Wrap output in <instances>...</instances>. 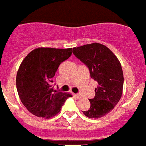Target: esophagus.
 <instances>
[{
	"mask_svg": "<svg viewBox=\"0 0 146 146\" xmlns=\"http://www.w3.org/2000/svg\"><path fill=\"white\" fill-rule=\"evenodd\" d=\"M74 96H75V97L77 98V99H80V98H81L80 94H75Z\"/></svg>",
	"mask_w": 146,
	"mask_h": 146,
	"instance_id": "34e87169",
	"label": "esophagus"
}]
</instances>
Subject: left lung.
<instances>
[{
    "instance_id": "left-lung-1",
    "label": "left lung",
    "mask_w": 146,
    "mask_h": 146,
    "mask_svg": "<svg viewBox=\"0 0 146 146\" xmlns=\"http://www.w3.org/2000/svg\"><path fill=\"white\" fill-rule=\"evenodd\" d=\"M73 53L88 68L91 77L98 82L95 96L89 99L91 107L83 114L91 118L106 115L122 96L123 74L119 60L108 47L99 43L74 47Z\"/></svg>"
}]
</instances>
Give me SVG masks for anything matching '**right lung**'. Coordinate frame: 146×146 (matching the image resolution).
I'll return each instance as SVG.
<instances>
[{
  "label": "right lung",
  "mask_w": 146,
  "mask_h": 146,
  "mask_svg": "<svg viewBox=\"0 0 146 146\" xmlns=\"http://www.w3.org/2000/svg\"><path fill=\"white\" fill-rule=\"evenodd\" d=\"M72 53V48L40 47L24 58L17 74V92L23 105L37 117L50 118L60 112L72 95L54 90L52 78L59 65Z\"/></svg>",
  "instance_id": "right-lung-1"
}]
</instances>
